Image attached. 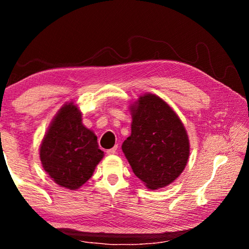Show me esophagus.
<instances>
[{
	"label": "esophagus",
	"mask_w": 249,
	"mask_h": 249,
	"mask_svg": "<svg viewBox=\"0 0 249 249\" xmlns=\"http://www.w3.org/2000/svg\"><path fill=\"white\" fill-rule=\"evenodd\" d=\"M116 150H117V146H114V147H113V148L107 149V155H114V154H116Z\"/></svg>",
	"instance_id": "esophagus-1"
}]
</instances>
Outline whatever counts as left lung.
<instances>
[{"label":"left lung","instance_id":"8db88e82","mask_svg":"<svg viewBox=\"0 0 249 249\" xmlns=\"http://www.w3.org/2000/svg\"><path fill=\"white\" fill-rule=\"evenodd\" d=\"M130 112L132 134L122 150L147 188L166 187L182 174L188 162L187 130L174 109L155 94L140 96Z\"/></svg>","mask_w":249,"mask_h":249}]
</instances>
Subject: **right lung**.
<instances>
[{"label": "right lung", "instance_id": "obj_1", "mask_svg": "<svg viewBox=\"0 0 249 249\" xmlns=\"http://www.w3.org/2000/svg\"><path fill=\"white\" fill-rule=\"evenodd\" d=\"M81 112L67 103L54 116L40 145V161L50 178L75 190L93 175L103 158L98 137L82 124Z\"/></svg>", "mask_w": 249, "mask_h": 249}]
</instances>
